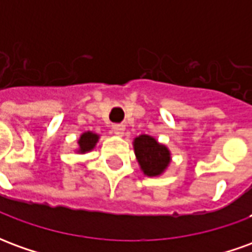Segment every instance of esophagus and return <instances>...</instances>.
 <instances>
[{"mask_svg": "<svg viewBox=\"0 0 252 252\" xmlns=\"http://www.w3.org/2000/svg\"><path fill=\"white\" fill-rule=\"evenodd\" d=\"M112 129L115 132V135H117V136H123V135H124V131H126V126H123V124H115V126H112Z\"/></svg>", "mask_w": 252, "mask_h": 252, "instance_id": "obj_1", "label": "esophagus"}]
</instances>
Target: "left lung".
Masks as SVG:
<instances>
[{
  "label": "left lung",
  "mask_w": 252,
  "mask_h": 252,
  "mask_svg": "<svg viewBox=\"0 0 252 252\" xmlns=\"http://www.w3.org/2000/svg\"><path fill=\"white\" fill-rule=\"evenodd\" d=\"M133 150L140 169L147 177H158L163 174L170 164L169 148L148 135H140L133 140Z\"/></svg>",
  "instance_id": "1"
}]
</instances>
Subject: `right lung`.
Here are the masks:
<instances>
[{
    "label": "right lung",
    "mask_w": 252,
    "mask_h": 252,
    "mask_svg": "<svg viewBox=\"0 0 252 252\" xmlns=\"http://www.w3.org/2000/svg\"><path fill=\"white\" fill-rule=\"evenodd\" d=\"M99 136L97 133H94V132H83L81 137H79V140H78V150L77 153L79 154H85L89 153V151H92L94 147H95V144L98 142Z\"/></svg>",
    "instance_id": "1"
}]
</instances>
